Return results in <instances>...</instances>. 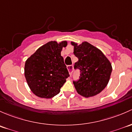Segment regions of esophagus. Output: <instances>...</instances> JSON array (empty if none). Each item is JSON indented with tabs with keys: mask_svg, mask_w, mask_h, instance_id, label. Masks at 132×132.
<instances>
[{
	"mask_svg": "<svg viewBox=\"0 0 132 132\" xmlns=\"http://www.w3.org/2000/svg\"><path fill=\"white\" fill-rule=\"evenodd\" d=\"M67 68L68 70H69V74H71L72 73L73 69H74V66L73 65H67Z\"/></svg>",
	"mask_w": 132,
	"mask_h": 132,
	"instance_id": "obj_1",
	"label": "esophagus"
}]
</instances>
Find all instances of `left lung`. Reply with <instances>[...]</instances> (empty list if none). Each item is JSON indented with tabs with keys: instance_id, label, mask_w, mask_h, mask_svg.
<instances>
[{
	"instance_id": "obj_1",
	"label": "left lung",
	"mask_w": 132,
	"mask_h": 132,
	"mask_svg": "<svg viewBox=\"0 0 132 132\" xmlns=\"http://www.w3.org/2000/svg\"><path fill=\"white\" fill-rule=\"evenodd\" d=\"M74 46V54L78 58L74 69L80 70L79 79L74 81L75 88L80 95L91 97L100 93L109 81L112 65L107 57L97 47L88 42Z\"/></svg>"
}]
</instances>
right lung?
I'll list each match as a JSON object with an SVG mask.
<instances>
[{"label":"right lung","mask_w":132,"mask_h":132,"mask_svg":"<svg viewBox=\"0 0 132 132\" xmlns=\"http://www.w3.org/2000/svg\"><path fill=\"white\" fill-rule=\"evenodd\" d=\"M66 40L50 41L37 50L26 60L25 77L32 93L44 98H51L60 92L69 77L61 51Z\"/></svg>","instance_id":"obj_1"}]
</instances>
